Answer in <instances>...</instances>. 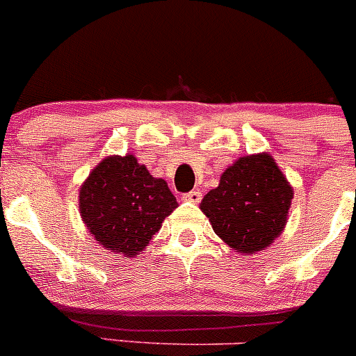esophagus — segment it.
Returning a JSON list of instances; mask_svg holds the SVG:
<instances>
[{
	"label": "esophagus",
	"mask_w": 356,
	"mask_h": 356,
	"mask_svg": "<svg viewBox=\"0 0 356 356\" xmlns=\"http://www.w3.org/2000/svg\"><path fill=\"white\" fill-rule=\"evenodd\" d=\"M182 200H184V202H189V203H200V200H202V193L189 191V193H186V195H182Z\"/></svg>",
	"instance_id": "esophagus-1"
}]
</instances>
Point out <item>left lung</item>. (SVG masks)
<instances>
[{"mask_svg":"<svg viewBox=\"0 0 356 356\" xmlns=\"http://www.w3.org/2000/svg\"><path fill=\"white\" fill-rule=\"evenodd\" d=\"M294 189L268 153L240 156L203 196L200 209L234 252L255 254L273 243L289 220Z\"/></svg>","mask_w":356,"mask_h":356,"instance_id":"left-lung-1","label":"left lung"}]
</instances>
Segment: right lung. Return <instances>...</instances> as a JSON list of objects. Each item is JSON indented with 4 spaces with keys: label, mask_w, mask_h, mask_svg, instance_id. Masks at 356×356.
<instances>
[{
    "label": "right lung",
    "mask_w": 356,
    "mask_h": 356,
    "mask_svg": "<svg viewBox=\"0 0 356 356\" xmlns=\"http://www.w3.org/2000/svg\"><path fill=\"white\" fill-rule=\"evenodd\" d=\"M78 203L88 234L125 257L143 252L179 207L167 182L134 154L106 156L79 188Z\"/></svg>",
    "instance_id": "obj_1"
}]
</instances>
